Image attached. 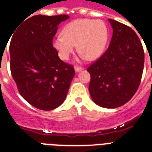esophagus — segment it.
Returning a JSON list of instances; mask_svg holds the SVG:
<instances>
[{
  "instance_id": "1",
  "label": "esophagus",
  "mask_w": 152,
  "mask_h": 152,
  "mask_svg": "<svg viewBox=\"0 0 152 152\" xmlns=\"http://www.w3.org/2000/svg\"><path fill=\"white\" fill-rule=\"evenodd\" d=\"M83 70V68L81 67V66H75V72H80V71H82V70Z\"/></svg>"
}]
</instances>
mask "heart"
Returning <instances> with one entry per match:
<instances>
[{"label":"heart","mask_w":152,"mask_h":152,"mask_svg":"<svg viewBox=\"0 0 152 152\" xmlns=\"http://www.w3.org/2000/svg\"><path fill=\"white\" fill-rule=\"evenodd\" d=\"M107 40L106 26L102 20L82 19L67 23L63 35L54 39L52 44L62 59L67 60L77 46V52L93 61L103 54Z\"/></svg>","instance_id":"heart-1"}]
</instances>
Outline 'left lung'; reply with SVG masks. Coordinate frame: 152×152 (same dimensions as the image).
<instances>
[{"instance_id":"8db88e82","label":"left lung","mask_w":152,"mask_h":152,"mask_svg":"<svg viewBox=\"0 0 152 152\" xmlns=\"http://www.w3.org/2000/svg\"><path fill=\"white\" fill-rule=\"evenodd\" d=\"M113 36L108 50L87 71L89 91L95 104L106 109L124 105L140 83L144 53L136 32L129 26L109 19Z\"/></svg>"}]
</instances>
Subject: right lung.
Wrapping results in <instances>:
<instances>
[{"label": "right lung", "instance_id": "add662e5", "mask_svg": "<svg viewBox=\"0 0 152 152\" xmlns=\"http://www.w3.org/2000/svg\"><path fill=\"white\" fill-rule=\"evenodd\" d=\"M67 19L68 15H36L12 34V76L21 96L36 109L49 111L63 104L75 76L72 66L60 59L52 45L58 26Z\"/></svg>", "mask_w": 152, "mask_h": 152}]
</instances>
